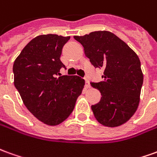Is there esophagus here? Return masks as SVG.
Returning a JSON list of instances; mask_svg holds the SVG:
<instances>
[{
    "instance_id": "34e87169",
    "label": "esophagus",
    "mask_w": 157,
    "mask_h": 157,
    "mask_svg": "<svg viewBox=\"0 0 157 157\" xmlns=\"http://www.w3.org/2000/svg\"><path fill=\"white\" fill-rule=\"evenodd\" d=\"M85 82H86V88H89L90 83H89V81H88V79L85 78Z\"/></svg>"
}]
</instances>
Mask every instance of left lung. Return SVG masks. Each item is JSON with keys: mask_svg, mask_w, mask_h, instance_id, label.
I'll return each instance as SVG.
<instances>
[{"mask_svg": "<svg viewBox=\"0 0 157 157\" xmlns=\"http://www.w3.org/2000/svg\"><path fill=\"white\" fill-rule=\"evenodd\" d=\"M74 38L82 45L94 67L104 70L102 82H91L102 95L100 101L92 105L96 120L109 128L124 124L140 105L144 75L139 57L127 43L107 30Z\"/></svg>", "mask_w": 157, "mask_h": 157, "instance_id": "left-lung-1", "label": "left lung"}]
</instances>
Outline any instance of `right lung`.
Instances as JSON below:
<instances>
[{
	"label": "right lung",
	"mask_w": 157,
	"mask_h": 157,
	"mask_svg": "<svg viewBox=\"0 0 157 157\" xmlns=\"http://www.w3.org/2000/svg\"><path fill=\"white\" fill-rule=\"evenodd\" d=\"M71 36L40 35L26 45L13 63L14 86L26 108L45 124L56 126L70 117L85 81L62 75L60 56Z\"/></svg>",
	"instance_id": "add662e5"
}]
</instances>
